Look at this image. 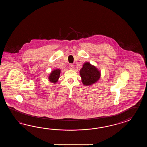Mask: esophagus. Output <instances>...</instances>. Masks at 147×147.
<instances>
[{
  "label": "esophagus",
  "instance_id": "34e87169",
  "mask_svg": "<svg viewBox=\"0 0 147 147\" xmlns=\"http://www.w3.org/2000/svg\"><path fill=\"white\" fill-rule=\"evenodd\" d=\"M69 69H70V70H74V69H75V67H74V65H72V64H70V65H69Z\"/></svg>",
  "mask_w": 147,
  "mask_h": 147
}]
</instances>
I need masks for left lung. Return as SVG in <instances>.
<instances>
[{"label": "left lung", "mask_w": 147, "mask_h": 147, "mask_svg": "<svg viewBox=\"0 0 147 147\" xmlns=\"http://www.w3.org/2000/svg\"><path fill=\"white\" fill-rule=\"evenodd\" d=\"M82 84L84 86L92 85L100 78V71L88 62L84 63L80 70Z\"/></svg>", "instance_id": "left-lung-1"}]
</instances>
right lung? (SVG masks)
<instances>
[{
	"label": "right lung",
	"mask_w": 147,
	"mask_h": 147,
	"mask_svg": "<svg viewBox=\"0 0 147 147\" xmlns=\"http://www.w3.org/2000/svg\"><path fill=\"white\" fill-rule=\"evenodd\" d=\"M60 72L61 70L60 69H56L53 70L48 77V79L49 80V81L52 83L56 84L58 80V79L59 78Z\"/></svg>",
	"instance_id": "1"
}]
</instances>
